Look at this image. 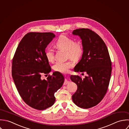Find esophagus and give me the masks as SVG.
<instances>
[{
  "mask_svg": "<svg viewBox=\"0 0 129 129\" xmlns=\"http://www.w3.org/2000/svg\"><path fill=\"white\" fill-rule=\"evenodd\" d=\"M69 83V82L66 79V80H65V81H64V85H67V84H68V83Z\"/></svg>",
  "mask_w": 129,
  "mask_h": 129,
  "instance_id": "obj_1",
  "label": "esophagus"
}]
</instances>
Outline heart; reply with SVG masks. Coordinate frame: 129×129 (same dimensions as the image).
<instances>
[{"instance_id": "obj_1", "label": "heart", "mask_w": 129, "mask_h": 129, "mask_svg": "<svg viewBox=\"0 0 129 129\" xmlns=\"http://www.w3.org/2000/svg\"><path fill=\"white\" fill-rule=\"evenodd\" d=\"M55 45L59 49L66 50L67 57L75 61L80 59L83 54L84 49L82 44L79 42H75L73 39L65 35H61L59 36L55 43ZM45 54L47 59L49 62L54 61L55 54L52 48H47ZM73 66V62L70 60L57 61L53 65V68L55 71L66 73Z\"/></svg>"}]
</instances>
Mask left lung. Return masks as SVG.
<instances>
[{"label":"left lung","instance_id":"8db88e82","mask_svg":"<svg viewBox=\"0 0 129 129\" xmlns=\"http://www.w3.org/2000/svg\"><path fill=\"white\" fill-rule=\"evenodd\" d=\"M72 33L80 37L84 49L74 71L86 72L88 75L84 79L78 75L70 76L77 85L72 100L78 107L88 109L98 104L106 94L112 63L105 42L96 33L88 28H80L73 30Z\"/></svg>","mask_w":129,"mask_h":129}]
</instances>
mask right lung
<instances>
[{
	"mask_svg": "<svg viewBox=\"0 0 129 129\" xmlns=\"http://www.w3.org/2000/svg\"><path fill=\"white\" fill-rule=\"evenodd\" d=\"M55 36L51 32L28 33L19 43L12 59V76L20 97L28 106L38 110L54 104V94L64 81L57 71L48 75L46 80L41 77L51 71L45 53Z\"/></svg>",
	"mask_w": 129,
	"mask_h": 129,
	"instance_id": "obj_1",
	"label": "right lung"
}]
</instances>
